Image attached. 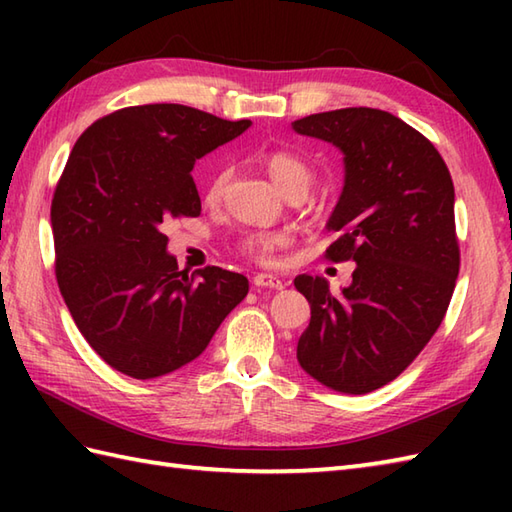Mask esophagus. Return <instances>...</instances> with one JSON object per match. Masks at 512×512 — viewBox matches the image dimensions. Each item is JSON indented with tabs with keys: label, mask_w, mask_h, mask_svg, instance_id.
<instances>
[{
	"label": "esophagus",
	"mask_w": 512,
	"mask_h": 512,
	"mask_svg": "<svg viewBox=\"0 0 512 512\" xmlns=\"http://www.w3.org/2000/svg\"><path fill=\"white\" fill-rule=\"evenodd\" d=\"M262 244H268V246H288L290 244V237L286 235V233H266V235H262ZM257 284H262V286H275V281L273 279H268L266 275H259V279H257Z\"/></svg>",
	"instance_id": "1"
}]
</instances>
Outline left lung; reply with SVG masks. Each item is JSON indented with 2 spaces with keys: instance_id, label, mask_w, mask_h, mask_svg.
Here are the masks:
<instances>
[{
  "instance_id": "8db88e82",
  "label": "left lung",
  "mask_w": 512,
  "mask_h": 512,
  "mask_svg": "<svg viewBox=\"0 0 512 512\" xmlns=\"http://www.w3.org/2000/svg\"><path fill=\"white\" fill-rule=\"evenodd\" d=\"M231 140V123L195 107H125L76 140L52 198L54 270L76 328L103 361L158 378L195 361L248 281L178 259L160 231L198 217L195 162Z\"/></svg>"
}]
</instances>
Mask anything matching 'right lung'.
Here are the masks:
<instances>
[{
    "label": "right lung",
    "instance_id": "add662e5",
    "mask_svg": "<svg viewBox=\"0 0 512 512\" xmlns=\"http://www.w3.org/2000/svg\"><path fill=\"white\" fill-rule=\"evenodd\" d=\"M343 156L328 228L341 277L295 281L310 301L299 365L321 385L367 394L405 372L444 319L460 273L453 182L438 149L398 116L345 107L292 123Z\"/></svg>",
    "mask_w": 512,
    "mask_h": 512
}]
</instances>
